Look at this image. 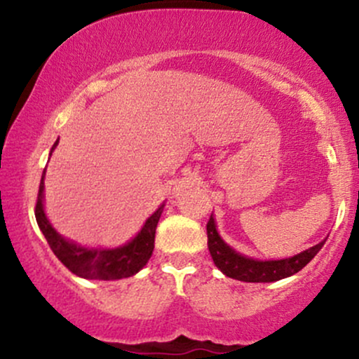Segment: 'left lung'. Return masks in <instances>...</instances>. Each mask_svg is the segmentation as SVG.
<instances>
[{"mask_svg":"<svg viewBox=\"0 0 359 359\" xmlns=\"http://www.w3.org/2000/svg\"><path fill=\"white\" fill-rule=\"evenodd\" d=\"M208 248L214 259V265L219 269L226 277L241 280V282H277L297 273L319 253L325 241L312 246L302 253L294 255L283 259H255L234 251L231 246L222 241L216 229V222L211 214L208 221Z\"/></svg>","mask_w":359,"mask_h":359,"instance_id":"obj_1","label":"left lung"}]
</instances>
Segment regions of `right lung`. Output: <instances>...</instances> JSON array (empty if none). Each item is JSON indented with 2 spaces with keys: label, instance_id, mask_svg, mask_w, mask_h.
I'll use <instances>...</instances> for the list:
<instances>
[{
  "label": "right lung",
  "instance_id": "right-lung-1",
  "mask_svg": "<svg viewBox=\"0 0 359 359\" xmlns=\"http://www.w3.org/2000/svg\"><path fill=\"white\" fill-rule=\"evenodd\" d=\"M59 140L53 143L57 147ZM43 179L45 170L42 174L39 187V197H36L35 217L39 222L40 231L43 233L45 240L53 251L57 258L72 271L74 275L89 280H119L133 277L138 273L147 262L150 259L155 248V229L158 224L160 216H162L163 205H160L156 211L148 217L143 228L131 241L126 245L118 246V248H86V246L76 245V243L60 236L55 229L52 228L50 221L47 219L43 211Z\"/></svg>",
  "mask_w": 359,
  "mask_h": 359
}]
</instances>
